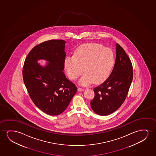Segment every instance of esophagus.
Returning <instances> with one entry per match:
<instances>
[{
    "mask_svg": "<svg viewBox=\"0 0 156 156\" xmlns=\"http://www.w3.org/2000/svg\"><path fill=\"white\" fill-rule=\"evenodd\" d=\"M83 90H84V89H83V88H78V91H79V92H81V91Z\"/></svg>",
    "mask_w": 156,
    "mask_h": 156,
    "instance_id": "34e87169",
    "label": "esophagus"
}]
</instances>
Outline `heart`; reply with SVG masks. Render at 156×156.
<instances>
[{"mask_svg": "<svg viewBox=\"0 0 156 156\" xmlns=\"http://www.w3.org/2000/svg\"><path fill=\"white\" fill-rule=\"evenodd\" d=\"M115 64V55L110 48L96 43L79 46L73 56L65 58L64 66L70 79L76 80L83 73L80 79L83 85L92 83L98 84L109 77Z\"/></svg>", "mask_w": 156, "mask_h": 156, "instance_id": "b5f03b06", "label": "heart"}]
</instances>
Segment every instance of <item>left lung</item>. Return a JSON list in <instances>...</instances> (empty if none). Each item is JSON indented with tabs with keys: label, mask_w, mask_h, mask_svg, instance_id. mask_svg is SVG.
Listing matches in <instances>:
<instances>
[{
	"label": "left lung",
	"mask_w": 156,
	"mask_h": 156,
	"mask_svg": "<svg viewBox=\"0 0 156 156\" xmlns=\"http://www.w3.org/2000/svg\"><path fill=\"white\" fill-rule=\"evenodd\" d=\"M133 78L132 62L124 49L116 44L115 63L105 81L94 88V98L90 101L92 110L98 115H109L124 103Z\"/></svg>",
	"instance_id": "1"
}]
</instances>
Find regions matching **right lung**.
Returning a JSON list of instances; mask_svg holds the SVG:
<instances>
[{"label":"right lung","mask_w":156,"mask_h":156,"mask_svg":"<svg viewBox=\"0 0 156 156\" xmlns=\"http://www.w3.org/2000/svg\"><path fill=\"white\" fill-rule=\"evenodd\" d=\"M63 40H50L35 46L24 63V83L32 100L39 109L47 115H58L68 106L77 87L66 77L64 70L65 43ZM49 62L41 67L37 61Z\"/></svg>","instance_id":"1"}]
</instances>
